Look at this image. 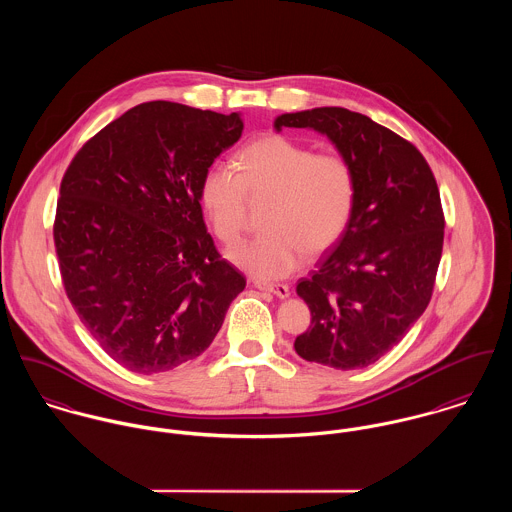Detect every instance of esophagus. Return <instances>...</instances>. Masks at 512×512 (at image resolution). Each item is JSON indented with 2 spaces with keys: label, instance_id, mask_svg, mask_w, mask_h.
I'll return each mask as SVG.
<instances>
[{
  "label": "esophagus",
  "instance_id": "34e87169",
  "mask_svg": "<svg viewBox=\"0 0 512 512\" xmlns=\"http://www.w3.org/2000/svg\"><path fill=\"white\" fill-rule=\"evenodd\" d=\"M254 288L260 290V292L274 293V295H278V297H282V299L290 297V286H286V284H270V282L256 280V282H254Z\"/></svg>",
  "mask_w": 512,
  "mask_h": 512
}]
</instances>
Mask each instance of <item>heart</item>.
Listing matches in <instances>:
<instances>
[{
    "label": "heart",
    "mask_w": 512,
    "mask_h": 512,
    "mask_svg": "<svg viewBox=\"0 0 512 512\" xmlns=\"http://www.w3.org/2000/svg\"><path fill=\"white\" fill-rule=\"evenodd\" d=\"M248 197H270L266 230L228 250V260L258 280H278L301 266L305 252L319 256L341 240L357 203V175L337 151L266 136L244 147L234 167L215 163L203 175L201 207L222 242L240 236Z\"/></svg>",
    "instance_id": "1"
}]
</instances>
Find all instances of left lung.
Masks as SVG:
<instances>
[{"label": "left lung", "mask_w": 512, "mask_h": 512, "mask_svg": "<svg viewBox=\"0 0 512 512\" xmlns=\"http://www.w3.org/2000/svg\"><path fill=\"white\" fill-rule=\"evenodd\" d=\"M307 128L329 138L357 175L353 219L297 295L311 327L295 353L355 370L396 347L426 311L443 248L438 183L424 155L368 116L323 106L282 114L274 130Z\"/></svg>", "instance_id": "obj_1"}]
</instances>
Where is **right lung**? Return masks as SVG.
<instances>
[{"instance_id":"add662e5","label":"right lung","mask_w":512,"mask_h":512,"mask_svg":"<svg viewBox=\"0 0 512 512\" xmlns=\"http://www.w3.org/2000/svg\"><path fill=\"white\" fill-rule=\"evenodd\" d=\"M242 130L238 112L146 102L88 140L63 177L53 236L65 290L94 341L132 372L205 353L246 286L199 199Z\"/></svg>"}]
</instances>
